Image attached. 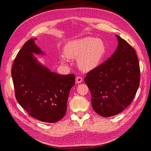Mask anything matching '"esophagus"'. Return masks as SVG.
<instances>
[{"mask_svg": "<svg viewBox=\"0 0 151 151\" xmlns=\"http://www.w3.org/2000/svg\"><path fill=\"white\" fill-rule=\"evenodd\" d=\"M83 80V78L82 77L78 76L76 77V83H81Z\"/></svg>", "mask_w": 151, "mask_h": 151, "instance_id": "obj_1", "label": "esophagus"}]
</instances>
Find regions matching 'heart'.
I'll return each mask as SVG.
<instances>
[{
  "mask_svg": "<svg viewBox=\"0 0 151 151\" xmlns=\"http://www.w3.org/2000/svg\"><path fill=\"white\" fill-rule=\"evenodd\" d=\"M65 56L77 59L78 66L84 70H91L98 67L106 54V45L101 39L85 37L68 42L65 46ZM62 62L67 61L61 57Z\"/></svg>",
  "mask_w": 151,
  "mask_h": 151,
  "instance_id": "heart-1",
  "label": "heart"
}]
</instances>
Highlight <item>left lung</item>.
<instances>
[{
    "label": "left lung",
    "mask_w": 151,
    "mask_h": 151,
    "mask_svg": "<svg viewBox=\"0 0 151 151\" xmlns=\"http://www.w3.org/2000/svg\"><path fill=\"white\" fill-rule=\"evenodd\" d=\"M115 52L89 72L84 79L94 110L103 117L118 115L133 101L139 86L140 67L135 50L120 36Z\"/></svg>",
    "instance_id": "obj_1"
}]
</instances>
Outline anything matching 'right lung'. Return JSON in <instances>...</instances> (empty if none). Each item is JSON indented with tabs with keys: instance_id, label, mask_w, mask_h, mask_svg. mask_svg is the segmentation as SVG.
I'll return each mask as SVG.
<instances>
[{
	"instance_id": "right-lung-1",
	"label": "right lung",
	"mask_w": 151,
	"mask_h": 151,
	"mask_svg": "<svg viewBox=\"0 0 151 151\" xmlns=\"http://www.w3.org/2000/svg\"><path fill=\"white\" fill-rule=\"evenodd\" d=\"M26 42L13 63L12 77L17 102L30 116L55 123L64 116L75 75H60L41 64L33 54L44 53L35 43Z\"/></svg>"
}]
</instances>
